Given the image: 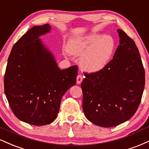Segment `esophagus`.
Segmentation results:
<instances>
[{"instance_id":"1","label":"esophagus","mask_w":149,"mask_h":149,"mask_svg":"<svg viewBox=\"0 0 149 149\" xmlns=\"http://www.w3.org/2000/svg\"><path fill=\"white\" fill-rule=\"evenodd\" d=\"M82 79H83V77H82L81 75H78V76H77V78H76L77 84L80 85V84L81 83L82 81Z\"/></svg>"}]
</instances>
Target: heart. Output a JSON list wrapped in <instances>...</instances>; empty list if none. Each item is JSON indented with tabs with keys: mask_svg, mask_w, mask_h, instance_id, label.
<instances>
[{
	"mask_svg": "<svg viewBox=\"0 0 149 149\" xmlns=\"http://www.w3.org/2000/svg\"><path fill=\"white\" fill-rule=\"evenodd\" d=\"M115 47L113 38L110 35L90 34L73 37L67 44V51L76 57L82 56L80 64L89 73L103 69L112 57Z\"/></svg>",
	"mask_w": 149,
	"mask_h": 149,
	"instance_id": "obj_1",
	"label": "heart"
}]
</instances>
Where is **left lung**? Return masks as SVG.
Wrapping results in <instances>:
<instances>
[{
  "label": "left lung",
  "mask_w": 149,
  "mask_h": 149,
  "mask_svg": "<svg viewBox=\"0 0 149 149\" xmlns=\"http://www.w3.org/2000/svg\"><path fill=\"white\" fill-rule=\"evenodd\" d=\"M119 45L113 59L98 72L85 73L82 109L89 121L110 128L135 114L144 92L145 71L135 42L118 29Z\"/></svg>",
  "instance_id": "left-lung-1"
}]
</instances>
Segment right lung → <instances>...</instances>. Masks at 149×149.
Here are the masks:
<instances>
[{
    "mask_svg": "<svg viewBox=\"0 0 149 149\" xmlns=\"http://www.w3.org/2000/svg\"><path fill=\"white\" fill-rule=\"evenodd\" d=\"M51 28L49 24L34 26L23 35L12 48L5 73V94L12 112L35 126L56 119L62 96L76 83L77 66L59 69L39 38Z\"/></svg>",
    "mask_w": 149,
    "mask_h": 149,
    "instance_id": "right-lung-1",
    "label": "right lung"
}]
</instances>
